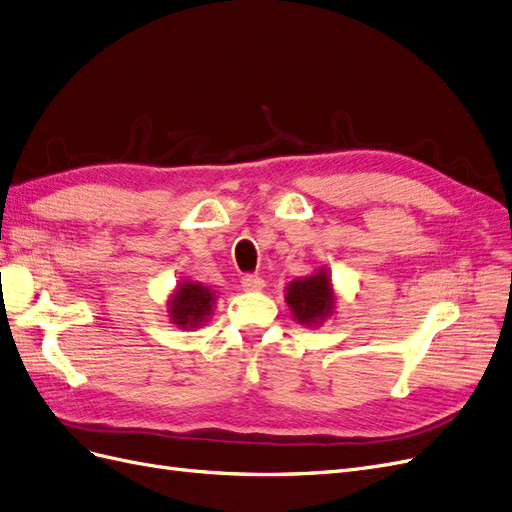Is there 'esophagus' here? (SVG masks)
<instances>
[{"label":"esophagus","mask_w":512,"mask_h":512,"mask_svg":"<svg viewBox=\"0 0 512 512\" xmlns=\"http://www.w3.org/2000/svg\"><path fill=\"white\" fill-rule=\"evenodd\" d=\"M241 284H243V290H247V292H260L262 288H265V280L258 275H245Z\"/></svg>","instance_id":"1"}]
</instances>
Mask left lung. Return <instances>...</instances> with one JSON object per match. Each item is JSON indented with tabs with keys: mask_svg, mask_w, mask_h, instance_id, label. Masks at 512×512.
<instances>
[{
	"mask_svg": "<svg viewBox=\"0 0 512 512\" xmlns=\"http://www.w3.org/2000/svg\"><path fill=\"white\" fill-rule=\"evenodd\" d=\"M284 299L292 318L303 327H320L335 314L337 294L333 290L331 271L327 267L316 269L312 275L297 277L286 286Z\"/></svg>",
	"mask_w": 512,
	"mask_h": 512,
	"instance_id": "1",
	"label": "left lung"
}]
</instances>
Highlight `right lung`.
Returning a JSON list of instances; mask_svg holds the SVG:
<instances>
[{
	"label": "right lung",
	"instance_id": "1",
	"mask_svg": "<svg viewBox=\"0 0 512 512\" xmlns=\"http://www.w3.org/2000/svg\"><path fill=\"white\" fill-rule=\"evenodd\" d=\"M218 294L194 280H181L168 297V320L183 331L200 329L213 316Z\"/></svg>",
	"mask_w": 512,
	"mask_h": 512
}]
</instances>
